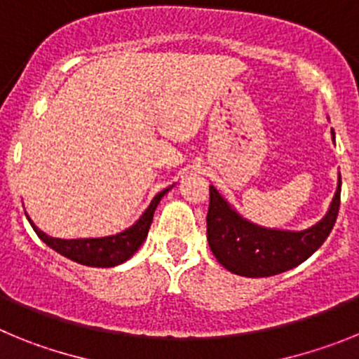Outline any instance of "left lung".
<instances>
[{"instance_id": "left-lung-1", "label": "left lung", "mask_w": 359, "mask_h": 359, "mask_svg": "<svg viewBox=\"0 0 359 359\" xmlns=\"http://www.w3.org/2000/svg\"><path fill=\"white\" fill-rule=\"evenodd\" d=\"M340 192L341 177H338V189L325 217L307 230L287 231L250 223L231 210L210 185L207 239L212 253L219 264L241 277H271L287 271L309 259L327 239L340 210Z\"/></svg>"}]
</instances>
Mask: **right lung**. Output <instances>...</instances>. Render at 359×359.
<instances>
[{"label": "right lung", "mask_w": 359, "mask_h": 359, "mask_svg": "<svg viewBox=\"0 0 359 359\" xmlns=\"http://www.w3.org/2000/svg\"><path fill=\"white\" fill-rule=\"evenodd\" d=\"M167 192H169V189L161 190L160 194L154 196L147 210L142 214V217L131 228L120 231L116 236L100 237V239H55V237L46 236L44 231L34 226L30 219L28 221H30L32 228L39 236V239H43L57 253L68 257V259L79 262V264L95 266V268H111V266L126 262L129 257H133L136 250L140 248L142 243L147 237L149 226L152 223V215H154L158 203Z\"/></svg>", "instance_id": "add662e5"}]
</instances>
